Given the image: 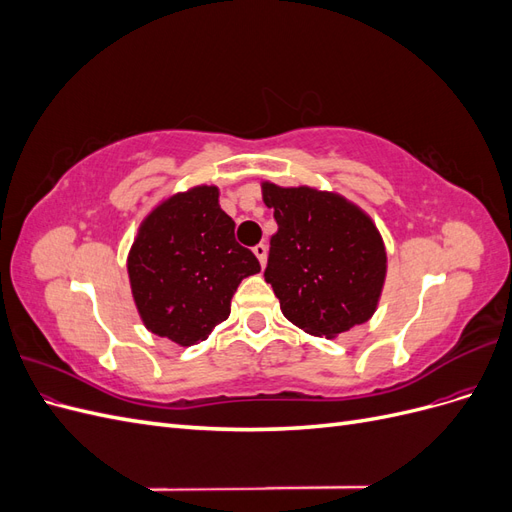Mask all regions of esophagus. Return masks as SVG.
Returning <instances> with one entry per match:
<instances>
[{"mask_svg": "<svg viewBox=\"0 0 512 512\" xmlns=\"http://www.w3.org/2000/svg\"><path fill=\"white\" fill-rule=\"evenodd\" d=\"M254 254H256V258L260 262V267H265L267 265V245L265 243H258L254 247Z\"/></svg>", "mask_w": 512, "mask_h": 512, "instance_id": "1", "label": "esophagus"}]
</instances>
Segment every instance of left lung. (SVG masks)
Returning a JSON list of instances; mask_svg holds the SVG:
<instances>
[{"label":"left lung","instance_id":"left-lung-1","mask_svg":"<svg viewBox=\"0 0 512 512\" xmlns=\"http://www.w3.org/2000/svg\"><path fill=\"white\" fill-rule=\"evenodd\" d=\"M273 209L265 280L282 314L305 333L333 339L376 314L386 280V247L374 220L346 196L262 181Z\"/></svg>","mask_w":512,"mask_h":512}]
</instances>
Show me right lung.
Masks as SVG:
<instances>
[{
	"label": "right lung",
	"instance_id": "1",
	"mask_svg": "<svg viewBox=\"0 0 512 512\" xmlns=\"http://www.w3.org/2000/svg\"><path fill=\"white\" fill-rule=\"evenodd\" d=\"M126 265L145 329L183 348L205 342L230 316L241 280L260 271L235 241L220 188L205 183L168 194L145 215Z\"/></svg>",
	"mask_w": 512,
	"mask_h": 512
}]
</instances>
